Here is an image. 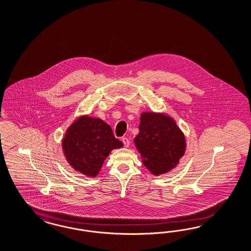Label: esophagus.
<instances>
[{
    "instance_id": "1",
    "label": "esophagus",
    "mask_w": 251,
    "mask_h": 251,
    "mask_svg": "<svg viewBox=\"0 0 251 251\" xmlns=\"http://www.w3.org/2000/svg\"><path fill=\"white\" fill-rule=\"evenodd\" d=\"M122 143H123V145L125 146V147H129V141L128 138H125V137H123L122 139Z\"/></svg>"
}]
</instances>
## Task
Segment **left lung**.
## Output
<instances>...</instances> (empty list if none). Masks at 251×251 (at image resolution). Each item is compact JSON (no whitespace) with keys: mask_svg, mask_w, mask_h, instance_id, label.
Segmentation results:
<instances>
[{"mask_svg":"<svg viewBox=\"0 0 251 251\" xmlns=\"http://www.w3.org/2000/svg\"><path fill=\"white\" fill-rule=\"evenodd\" d=\"M140 132L134 139L143 163L153 175L169 172L179 163L185 151V138L168 116L143 112Z\"/></svg>","mask_w":251,"mask_h":251,"instance_id":"obj_1","label":"left lung"}]
</instances>
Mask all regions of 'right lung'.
Wrapping results in <instances>:
<instances>
[{
	"mask_svg": "<svg viewBox=\"0 0 251 251\" xmlns=\"http://www.w3.org/2000/svg\"><path fill=\"white\" fill-rule=\"evenodd\" d=\"M62 144L70 165L91 177L99 174L111 150L123 146L108 124L88 116L80 117L68 128Z\"/></svg>",
	"mask_w": 251,
	"mask_h": 251,
	"instance_id": "obj_1",
	"label": "right lung"
}]
</instances>
